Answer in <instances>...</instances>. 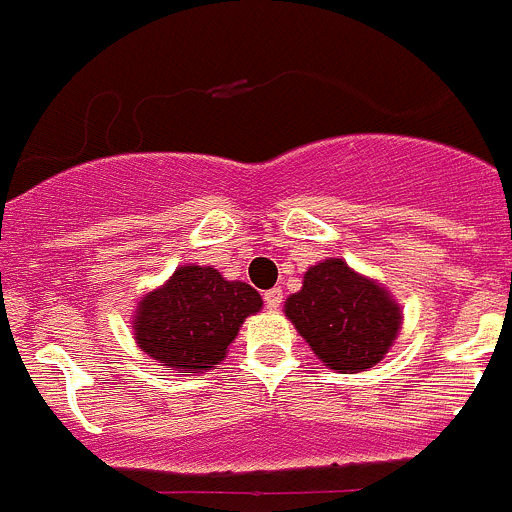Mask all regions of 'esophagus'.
<instances>
[{
	"label": "esophagus",
	"mask_w": 512,
	"mask_h": 512,
	"mask_svg": "<svg viewBox=\"0 0 512 512\" xmlns=\"http://www.w3.org/2000/svg\"><path fill=\"white\" fill-rule=\"evenodd\" d=\"M263 301H266L268 308H278L283 303V291L281 288H268V291L263 293Z\"/></svg>",
	"instance_id": "esophagus-1"
}]
</instances>
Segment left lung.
Wrapping results in <instances>:
<instances>
[{
	"label": "left lung",
	"mask_w": 512,
	"mask_h": 512,
	"mask_svg": "<svg viewBox=\"0 0 512 512\" xmlns=\"http://www.w3.org/2000/svg\"><path fill=\"white\" fill-rule=\"evenodd\" d=\"M286 316L328 368L358 373L376 366L396 341L401 311L386 288L358 276L341 258L308 268L286 298Z\"/></svg>",
	"instance_id": "obj_1"
}]
</instances>
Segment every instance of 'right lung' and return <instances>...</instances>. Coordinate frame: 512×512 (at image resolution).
<instances>
[{
	"instance_id": "add662e5",
	"label": "right lung",
	"mask_w": 512,
	"mask_h": 512,
	"mask_svg": "<svg viewBox=\"0 0 512 512\" xmlns=\"http://www.w3.org/2000/svg\"><path fill=\"white\" fill-rule=\"evenodd\" d=\"M256 288L216 268L181 266L139 303L136 341L166 371L204 373L226 358L246 316L261 311Z\"/></svg>"
}]
</instances>
